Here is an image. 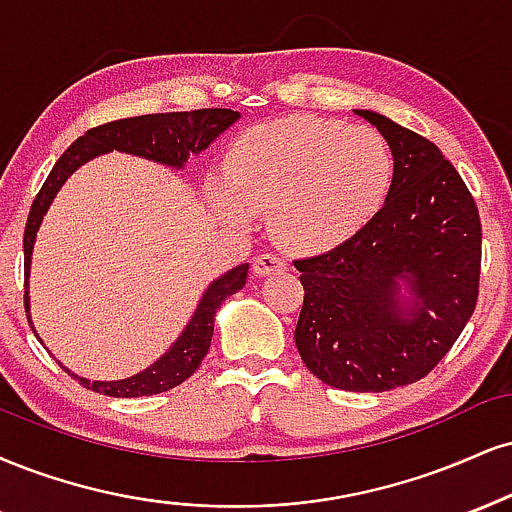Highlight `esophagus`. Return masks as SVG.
<instances>
[{
    "label": "esophagus",
    "mask_w": 512,
    "mask_h": 512,
    "mask_svg": "<svg viewBox=\"0 0 512 512\" xmlns=\"http://www.w3.org/2000/svg\"><path fill=\"white\" fill-rule=\"evenodd\" d=\"M286 267H288L286 260H283L281 255H276V252H262V255H257L255 262H252V269H255L257 276L283 272Z\"/></svg>",
    "instance_id": "34e87169"
}]
</instances>
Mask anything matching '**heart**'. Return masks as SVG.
I'll return each mask as SVG.
<instances>
[{
  "instance_id": "1",
  "label": "heart",
  "mask_w": 512,
  "mask_h": 512,
  "mask_svg": "<svg viewBox=\"0 0 512 512\" xmlns=\"http://www.w3.org/2000/svg\"><path fill=\"white\" fill-rule=\"evenodd\" d=\"M393 181V152L374 128L293 116L233 140L226 183L212 205L233 226L267 214L274 238L298 252H326L365 229Z\"/></svg>"
}]
</instances>
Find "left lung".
Here are the masks:
<instances>
[{"label":"left lung","instance_id":"obj_1","mask_svg":"<svg viewBox=\"0 0 512 512\" xmlns=\"http://www.w3.org/2000/svg\"><path fill=\"white\" fill-rule=\"evenodd\" d=\"M355 114L391 147V190L353 238L293 262L305 288L295 346L324 384L381 393L427 377L463 334L479 295L482 221L432 140L369 109Z\"/></svg>","mask_w":512,"mask_h":512}]
</instances>
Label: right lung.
I'll use <instances>...</instances> for the list:
<instances>
[{"instance_id":"right-lung-1","label":"right lung","mask_w":512,"mask_h":512,"mask_svg":"<svg viewBox=\"0 0 512 512\" xmlns=\"http://www.w3.org/2000/svg\"><path fill=\"white\" fill-rule=\"evenodd\" d=\"M238 112L233 109H195V112H166V114H145L133 116V119H119L102 123V126L90 128L88 133L80 135L54 169L49 171L47 181L42 183L40 193L35 195L33 205H30L26 233H23V276H26V286H23V303H26V315L30 322V300H28V276H30V255H33V243L38 236V229L42 224V217L52 205L54 195L64 186L80 164L88 159L104 155V152H128V155H138L152 162L169 164L174 169H181L188 162L190 155H200L205 147L224 133L231 123L238 121ZM248 279V264H238L231 272L219 276L217 281L209 283V288L202 295L200 305H197L193 319H190L183 334L176 338V343L166 353L159 357L155 365H150L145 372L135 374V377L121 379V381H88L83 377H76L69 369L73 379L80 381L85 389L102 393V396L112 398H138V396H152V393H162L174 389V386L183 384L190 374L200 367L202 357L207 355L209 343H212L214 334V315L233 293H238L245 286ZM35 334V329H33ZM38 336V334H35Z\"/></svg>"}]
</instances>
